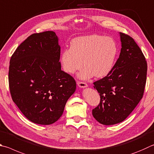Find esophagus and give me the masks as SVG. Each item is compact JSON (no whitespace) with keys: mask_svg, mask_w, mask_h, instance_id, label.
<instances>
[{"mask_svg":"<svg viewBox=\"0 0 154 154\" xmlns=\"http://www.w3.org/2000/svg\"><path fill=\"white\" fill-rule=\"evenodd\" d=\"M77 85H78V86L80 87V88H86V87H88V84H87L86 83L83 82H78Z\"/></svg>","mask_w":154,"mask_h":154,"instance_id":"34e87169","label":"esophagus"}]
</instances>
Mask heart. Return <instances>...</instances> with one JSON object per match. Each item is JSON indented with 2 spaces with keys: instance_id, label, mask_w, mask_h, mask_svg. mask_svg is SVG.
Wrapping results in <instances>:
<instances>
[{
  "instance_id": "heart-1",
  "label": "heart",
  "mask_w": 154,
  "mask_h": 154,
  "mask_svg": "<svg viewBox=\"0 0 154 154\" xmlns=\"http://www.w3.org/2000/svg\"><path fill=\"white\" fill-rule=\"evenodd\" d=\"M119 49L112 38L93 34L72 40L70 48L60 54V63L66 73L74 74L85 66L79 74L82 79L94 77L102 78L110 73L115 65ZM84 64H82V62Z\"/></svg>"
}]
</instances>
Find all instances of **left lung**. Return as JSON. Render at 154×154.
<instances>
[{"instance_id": "8db88e82", "label": "left lung", "mask_w": 154, "mask_h": 154, "mask_svg": "<svg viewBox=\"0 0 154 154\" xmlns=\"http://www.w3.org/2000/svg\"><path fill=\"white\" fill-rule=\"evenodd\" d=\"M120 35L122 48L112 71L94 83L100 102L92 114L104 125L127 119L143 97L146 83L147 65L143 52L130 35L121 32Z\"/></svg>"}]
</instances>
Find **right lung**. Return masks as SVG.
Instances as JSON below:
<instances>
[{"label":"right lung","mask_w":154,"mask_h":154,"mask_svg":"<svg viewBox=\"0 0 154 154\" xmlns=\"http://www.w3.org/2000/svg\"><path fill=\"white\" fill-rule=\"evenodd\" d=\"M60 57L58 37L52 31L33 33L11 56V97L34 123L48 125L57 121L76 89L74 78L61 70Z\"/></svg>","instance_id":"right-lung-1"}]
</instances>
